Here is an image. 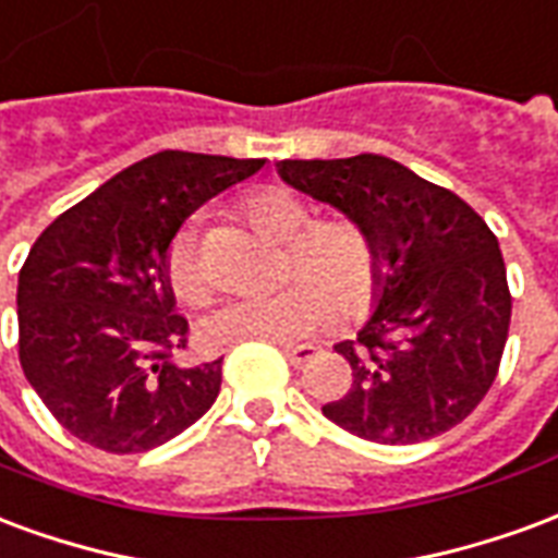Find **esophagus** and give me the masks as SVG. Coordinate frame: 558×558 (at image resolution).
<instances>
[{"instance_id": "obj_1", "label": "esophagus", "mask_w": 558, "mask_h": 558, "mask_svg": "<svg viewBox=\"0 0 558 558\" xmlns=\"http://www.w3.org/2000/svg\"><path fill=\"white\" fill-rule=\"evenodd\" d=\"M315 348L312 344H288L284 348V356H288V363L294 365V368H303L306 363H312L315 360Z\"/></svg>"}]
</instances>
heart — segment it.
Segmentation results:
<instances>
[{
    "label": "heart",
    "instance_id": "1",
    "mask_svg": "<svg viewBox=\"0 0 558 558\" xmlns=\"http://www.w3.org/2000/svg\"><path fill=\"white\" fill-rule=\"evenodd\" d=\"M252 226L276 240H288L284 276L291 282L267 296L231 300L202 320V339L214 348L240 341L291 344L318 332L339 315L365 318L380 300L386 282V252L368 222L356 217H327L312 222V210L288 190H262L243 202ZM166 274L178 300L202 306L210 279L195 231L184 229L169 246Z\"/></svg>",
    "mask_w": 558,
    "mask_h": 558
}]
</instances>
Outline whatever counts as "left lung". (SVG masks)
<instances>
[{
  "label": "left lung",
  "mask_w": 558,
  "mask_h": 558,
  "mask_svg": "<svg viewBox=\"0 0 558 558\" xmlns=\"http://www.w3.org/2000/svg\"><path fill=\"white\" fill-rule=\"evenodd\" d=\"M282 181L368 222L386 252V282L356 341L348 396L324 416L353 437L410 446L470 416L494 386L511 324L499 240L446 186L380 154L282 160Z\"/></svg>",
  "instance_id": "obj_1"
}]
</instances>
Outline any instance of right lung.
Returning <instances> with one entry per match:
<instances>
[{"label": "right lung", "instance_id": "obj_1", "mask_svg": "<svg viewBox=\"0 0 558 558\" xmlns=\"http://www.w3.org/2000/svg\"><path fill=\"white\" fill-rule=\"evenodd\" d=\"M264 160L160 150L40 231L17 282L20 365L56 422L112 454L157 449L217 401L222 356L178 365L169 243L195 207Z\"/></svg>", "mask_w": 558, "mask_h": 558}]
</instances>
